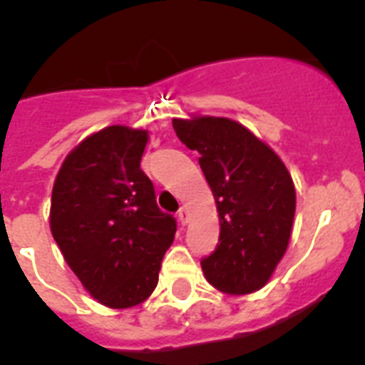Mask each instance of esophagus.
Wrapping results in <instances>:
<instances>
[{
    "label": "esophagus",
    "mask_w": 365,
    "mask_h": 365,
    "mask_svg": "<svg viewBox=\"0 0 365 365\" xmlns=\"http://www.w3.org/2000/svg\"><path fill=\"white\" fill-rule=\"evenodd\" d=\"M178 221L182 225H187V221H189V210H187L185 207H182V209L178 210Z\"/></svg>",
    "instance_id": "obj_1"
}]
</instances>
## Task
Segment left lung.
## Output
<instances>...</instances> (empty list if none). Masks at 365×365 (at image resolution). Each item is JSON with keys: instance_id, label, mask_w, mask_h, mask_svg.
<instances>
[{"instance_id": "1", "label": "left lung", "mask_w": 365, "mask_h": 365, "mask_svg": "<svg viewBox=\"0 0 365 365\" xmlns=\"http://www.w3.org/2000/svg\"><path fill=\"white\" fill-rule=\"evenodd\" d=\"M180 140L200 153L214 194L220 243L202 259L220 292L261 290L282 259L295 216V187L282 160L240 122L223 117L173 118Z\"/></svg>"}]
</instances>
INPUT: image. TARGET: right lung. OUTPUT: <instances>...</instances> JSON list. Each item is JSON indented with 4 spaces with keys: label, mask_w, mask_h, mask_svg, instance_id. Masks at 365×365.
<instances>
[{
    "label": "right lung",
    "mask_w": 365,
    "mask_h": 365,
    "mask_svg": "<svg viewBox=\"0 0 365 365\" xmlns=\"http://www.w3.org/2000/svg\"><path fill=\"white\" fill-rule=\"evenodd\" d=\"M148 131L110 125L64 158L52 190L50 230L64 261L93 299L124 309L158 284L176 220L156 205L140 169Z\"/></svg>",
    "instance_id": "right-lung-1"
}]
</instances>
